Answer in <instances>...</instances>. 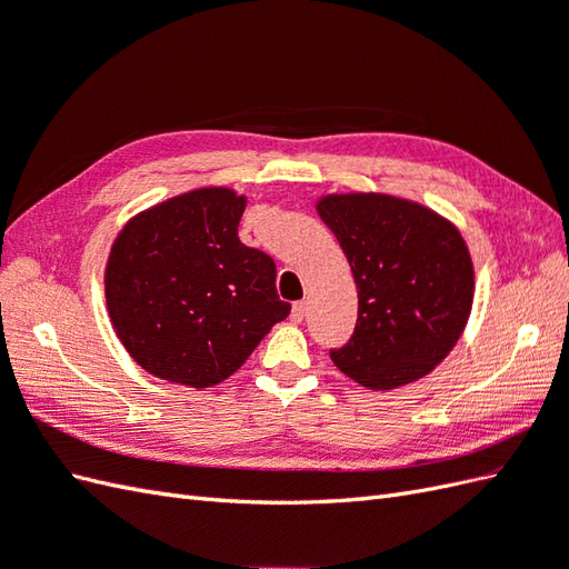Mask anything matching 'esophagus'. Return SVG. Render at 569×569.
<instances>
[{"mask_svg": "<svg viewBox=\"0 0 569 569\" xmlns=\"http://www.w3.org/2000/svg\"><path fill=\"white\" fill-rule=\"evenodd\" d=\"M290 320H293V322H302V320H306V302H293V310H290Z\"/></svg>", "mask_w": 569, "mask_h": 569, "instance_id": "1", "label": "esophagus"}]
</instances>
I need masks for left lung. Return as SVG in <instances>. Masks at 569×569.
<instances>
[{
	"label": "left lung",
	"instance_id": "8db88e82",
	"mask_svg": "<svg viewBox=\"0 0 569 569\" xmlns=\"http://www.w3.org/2000/svg\"><path fill=\"white\" fill-rule=\"evenodd\" d=\"M356 290L359 320L335 366L368 390L429 376L458 345L475 298L470 249L456 224L409 198L353 191L317 198Z\"/></svg>",
	"mask_w": 569,
	"mask_h": 569
}]
</instances>
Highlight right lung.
<instances>
[{
	"label": "right lung",
	"instance_id": "right-lung-1",
	"mask_svg": "<svg viewBox=\"0 0 569 569\" xmlns=\"http://www.w3.org/2000/svg\"><path fill=\"white\" fill-rule=\"evenodd\" d=\"M247 196L203 187L130 218L103 271L116 337L154 378L213 388L240 368L290 306L276 263L244 247Z\"/></svg>",
	"mask_w": 569,
	"mask_h": 569
}]
</instances>
